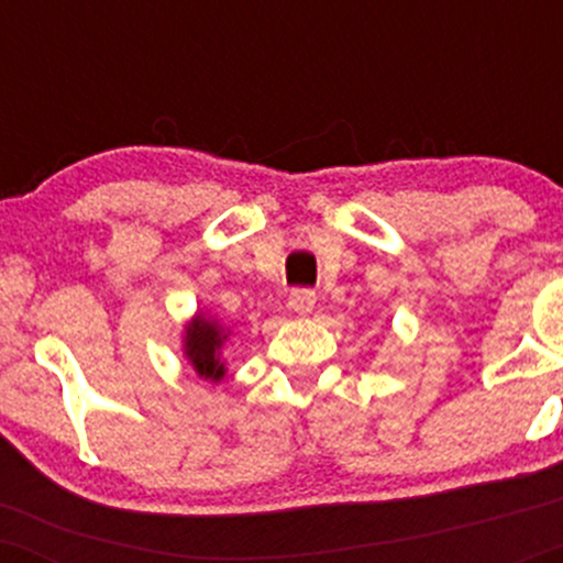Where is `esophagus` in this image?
Here are the masks:
<instances>
[{
	"instance_id": "esophagus-1",
	"label": "esophagus",
	"mask_w": 563,
	"mask_h": 563,
	"mask_svg": "<svg viewBox=\"0 0 563 563\" xmlns=\"http://www.w3.org/2000/svg\"><path fill=\"white\" fill-rule=\"evenodd\" d=\"M314 303H318V296H314V290H307V288L290 290L288 309H294L296 314H309L314 309Z\"/></svg>"
}]
</instances>
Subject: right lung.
Here are the masks:
<instances>
[{"instance_id": "add662e5", "label": "right lung", "mask_w": 563, "mask_h": 563, "mask_svg": "<svg viewBox=\"0 0 563 563\" xmlns=\"http://www.w3.org/2000/svg\"><path fill=\"white\" fill-rule=\"evenodd\" d=\"M224 339H228V331L214 318H206L203 312H198L196 318L187 322L185 357L187 363L196 367L200 378H224V363L219 360V349H222Z\"/></svg>"}]
</instances>
